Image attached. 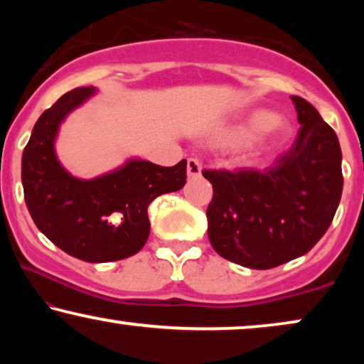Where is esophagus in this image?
I'll return each instance as SVG.
<instances>
[{
    "label": "esophagus",
    "mask_w": 364,
    "mask_h": 364,
    "mask_svg": "<svg viewBox=\"0 0 364 364\" xmlns=\"http://www.w3.org/2000/svg\"><path fill=\"white\" fill-rule=\"evenodd\" d=\"M202 172V166L197 159H188L187 161V173L188 177H198Z\"/></svg>",
    "instance_id": "34e87169"
}]
</instances>
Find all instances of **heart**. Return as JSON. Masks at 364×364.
Wrapping results in <instances>:
<instances>
[{
	"mask_svg": "<svg viewBox=\"0 0 364 364\" xmlns=\"http://www.w3.org/2000/svg\"><path fill=\"white\" fill-rule=\"evenodd\" d=\"M268 134V141H262V149L270 147L277 141L285 136L288 132L287 124L278 117H272L267 111H257L250 114V116L242 119L240 122L232 124L225 129H222L217 134L213 142L220 147L235 149L250 144L260 132Z\"/></svg>",
	"mask_w": 364,
	"mask_h": 364,
	"instance_id": "1",
	"label": "heart"
}]
</instances>
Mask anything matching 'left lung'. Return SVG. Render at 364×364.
<instances>
[{"label": "left lung", "instance_id": "left-lung-1", "mask_svg": "<svg viewBox=\"0 0 364 364\" xmlns=\"http://www.w3.org/2000/svg\"><path fill=\"white\" fill-rule=\"evenodd\" d=\"M293 146L265 171H202L212 183L208 240L218 255L255 270L305 255L325 235L343 192L341 149L333 129L303 97Z\"/></svg>", "mask_w": 364, "mask_h": 364}]
</instances>
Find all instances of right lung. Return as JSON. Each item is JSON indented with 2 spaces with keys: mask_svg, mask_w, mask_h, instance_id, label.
<instances>
[{
  "mask_svg": "<svg viewBox=\"0 0 364 364\" xmlns=\"http://www.w3.org/2000/svg\"><path fill=\"white\" fill-rule=\"evenodd\" d=\"M92 92L91 86L73 89L41 114L24 147L21 181L39 230L71 257L102 263L136 255L146 245L149 203L183 187L187 162L162 167L131 161L94 181L69 176L54 154V137L68 112Z\"/></svg>",
  "mask_w": 364,
  "mask_h": 364,
  "instance_id": "add662e5",
  "label": "right lung"
}]
</instances>
